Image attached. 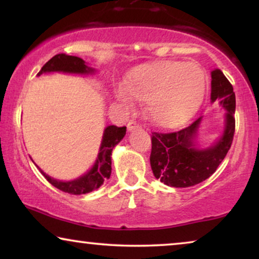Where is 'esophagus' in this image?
<instances>
[{"mask_svg": "<svg viewBox=\"0 0 259 259\" xmlns=\"http://www.w3.org/2000/svg\"><path fill=\"white\" fill-rule=\"evenodd\" d=\"M138 128H141V126L137 121H134V120H131V121L127 123V130H128L130 132H133L134 130Z\"/></svg>", "mask_w": 259, "mask_h": 259, "instance_id": "1", "label": "esophagus"}]
</instances>
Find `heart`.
Masks as SVG:
<instances>
[{"mask_svg":"<svg viewBox=\"0 0 259 259\" xmlns=\"http://www.w3.org/2000/svg\"><path fill=\"white\" fill-rule=\"evenodd\" d=\"M204 92L205 74L199 66L165 61L134 73L116 98L126 108L132 107L134 99L146 101V113L155 125L176 127L194 114Z\"/></svg>","mask_w":259,"mask_h":259,"instance_id":"obj_1","label":"heart"}]
</instances>
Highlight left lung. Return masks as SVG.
I'll use <instances>...</instances> for the list:
<instances>
[{"instance_id": "left-lung-1", "label": "left lung", "mask_w": 259, "mask_h": 259, "mask_svg": "<svg viewBox=\"0 0 259 259\" xmlns=\"http://www.w3.org/2000/svg\"><path fill=\"white\" fill-rule=\"evenodd\" d=\"M211 101L219 100L226 109L225 128L211 147H197L201 116L185 128L171 133L152 132L151 167L157 179L172 187H190L211 177L224 160L235 136L236 95L221 69L211 72Z\"/></svg>"}]
</instances>
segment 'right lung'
I'll return each mask as SVG.
<instances>
[{
	"instance_id": "right-lung-1",
	"label": "right lung",
	"mask_w": 259,
	"mask_h": 259,
	"mask_svg": "<svg viewBox=\"0 0 259 259\" xmlns=\"http://www.w3.org/2000/svg\"><path fill=\"white\" fill-rule=\"evenodd\" d=\"M49 72H63V73H76V74H88L93 73L94 69L88 67L82 59L77 56L58 54L49 60L46 65L42 67L40 72L37 73V76H40L44 73ZM126 134V127L118 126H107L105 128L104 137H102L101 146L99 150V154L97 161L93 167L88 171L86 175H83L80 178L72 182H60V180L53 179L51 177L46 175L44 171L40 172L44 175L46 179L55 186L56 189L63 191L69 194H84L92 191L98 190L106 179L111 177L112 172V151L116 144L120 141Z\"/></svg>"
}]
</instances>
